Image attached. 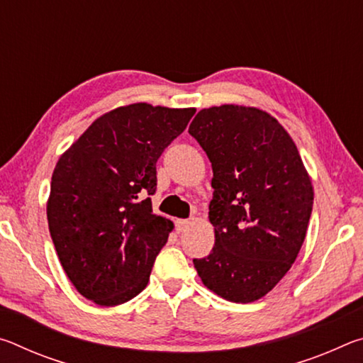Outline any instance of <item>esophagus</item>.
<instances>
[{"label":"esophagus","instance_id":"obj_1","mask_svg":"<svg viewBox=\"0 0 363 363\" xmlns=\"http://www.w3.org/2000/svg\"><path fill=\"white\" fill-rule=\"evenodd\" d=\"M189 224H190L189 219H177L176 220V227H177V230H179V232H182L184 229H186Z\"/></svg>","mask_w":363,"mask_h":363}]
</instances>
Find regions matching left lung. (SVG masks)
<instances>
[{"label":"left lung","instance_id":"obj_1","mask_svg":"<svg viewBox=\"0 0 363 363\" xmlns=\"http://www.w3.org/2000/svg\"><path fill=\"white\" fill-rule=\"evenodd\" d=\"M211 162L214 247L194 266L232 303H253L285 277L303 247L314 187L290 134L256 107L200 110L189 126Z\"/></svg>","mask_w":363,"mask_h":363}]
</instances>
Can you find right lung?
Listing matches in <instances>:
<instances>
[{"instance_id": "obj_1", "label": "right lung", "mask_w": 363, "mask_h": 363, "mask_svg": "<svg viewBox=\"0 0 363 363\" xmlns=\"http://www.w3.org/2000/svg\"><path fill=\"white\" fill-rule=\"evenodd\" d=\"M194 113L147 102L113 108L60 155L48 224L67 277L86 299L118 306L149 284L174 227L152 213L157 160Z\"/></svg>"}]
</instances>
